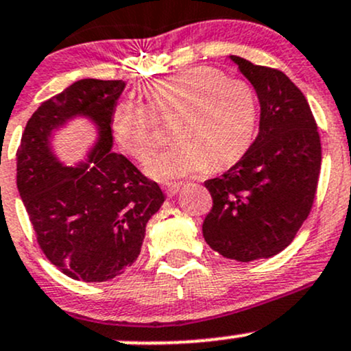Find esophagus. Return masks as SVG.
Listing matches in <instances>:
<instances>
[{
  "instance_id": "1",
  "label": "esophagus",
  "mask_w": 351,
  "mask_h": 351,
  "mask_svg": "<svg viewBox=\"0 0 351 351\" xmlns=\"http://www.w3.org/2000/svg\"><path fill=\"white\" fill-rule=\"evenodd\" d=\"M180 186H182V183H180V182H167V183H163L165 193L169 195V196L178 193Z\"/></svg>"
}]
</instances>
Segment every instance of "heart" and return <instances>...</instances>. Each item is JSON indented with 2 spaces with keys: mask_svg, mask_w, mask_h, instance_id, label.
I'll return each mask as SVG.
<instances>
[{
  "mask_svg": "<svg viewBox=\"0 0 351 351\" xmlns=\"http://www.w3.org/2000/svg\"><path fill=\"white\" fill-rule=\"evenodd\" d=\"M148 106L125 98L114 106L111 130L128 156L143 161L160 143L158 119L176 117L169 148L146 163L158 180L188 176L237 163L256 134L258 99L241 80H228L213 68H193L156 80L143 88Z\"/></svg>",
  "mask_w": 351,
  "mask_h": 351,
  "instance_id": "heart-1",
  "label": "heart"
}]
</instances>
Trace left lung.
Returning <instances> with one entry per match:
<instances>
[{
    "instance_id": "left-lung-1",
    "label": "left lung",
    "mask_w": 351,
    "mask_h": 351,
    "mask_svg": "<svg viewBox=\"0 0 351 351\" xmlns=\"http://www.w3.org/2000/svg\"><path fill=\"white\" fill-rule=\"evenodd\" d=\"M232 60L256 90L260 133L225 175L205 182L213 206L203 237L219 255L252 261L287 248L310 215L322 143L305 95L283 71Z\"/></svg>"
}]
</instances>
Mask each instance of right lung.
Returning <instances> with one entry per match:
<instances>
[{"label": "right lung", "instance_id": "obj_1", "mask_svg": "<svg viewBox=\"0 0 351 351\" xmlns=\"http://www.w3.org/2000/svg\"><path fill=\"white\" fill-rule=\"evenodd\" d=\"M121 80H80L46 99L26 123L16 152V184L43 255L80 282H106L136 261L148 219L165 202L156 182L126 156L111 153V114ZM75 114H86L100 140L82 169L61 167L47 136Z\"/></svg>", "mask_w": 351, "mask_h": 351}]
</instances>
